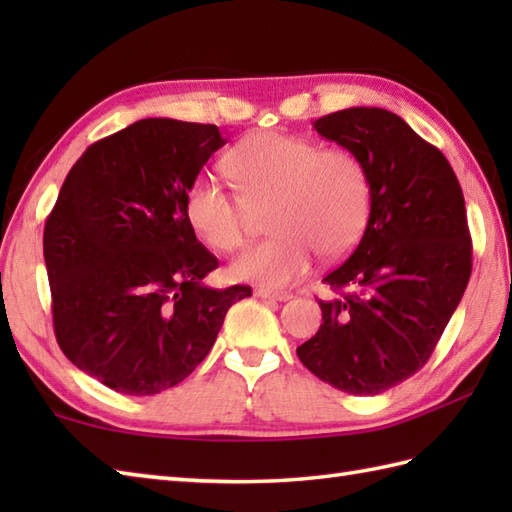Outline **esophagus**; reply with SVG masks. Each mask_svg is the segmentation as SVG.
Masks as SVG:
<instances>
[{
	"mask_svg": "<svg viewBox=\"0 0 512 512\" xmlns=\"http://www.w3.org/2000/svg\"><path fill=\"white\" fill-rule=\"evenodd\" d=\"M259 299H273V301H288L292 299L290 292H277V290H268V288H255L253 292Z\"/></svg>",
	"mask_w": 512,
	"mask_h": 512,
	"instance_id": "1",
	"label": "esophagus"
}]
</instances>
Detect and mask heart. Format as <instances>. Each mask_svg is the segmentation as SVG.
Segmentation results:
<instances>
[{
	"mask_svg": "<svg viewBox=\"0 0 512 512\" xmlns=\"http://www.w3.org/2000/svg\"><path fill=\"white\" fill-rule=\"evenodd\" d=\"M242 195L211 176L195 178L184 200L193 231L222 253L248 242L253 211L270 204L273 239L246 250L228 268L235 281L279 290L308 273L314 257L339 259L363 235L372 182L350 149H321L310 138L259 132L226 158Z\"/></svg>",
	"mask_w": 512,
	"mask_h": 512,
	"instance_id": "b5f03b06",
	"label": "heart"
}]
</instances>
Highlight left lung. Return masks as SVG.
<instances>
[{
	"label": "left lung",
	"mask_w": 512,
	"mask_h": 512,
	"mask_svg": "<svg viewBox=\"0 0 512 512\" xmlns=\"http://www.w3.org/2000/svg\"><path fill=\"white\" fill-rule=\"evenodd\" d=\"M314 129L365 162L372 204L361 242L325 284L323 323L297 356L323 383L376 396L429 361L471 277L458 178L438 147L394 112L350 107Z\"/></svg>",
	"instance_id": "8db88e82"
}]
</instances>
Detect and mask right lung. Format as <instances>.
Segmentation results:
<instances>
[{"mask_svg": "<svg viewBox=\"0 0 512 512\" xmlns=\"http://www.w3.org/2000/svg\"><path fill=\"white\" fill-rule=\"evenodd\" d=\"M226 140L215 125L143 118L74 162L43 228L54 336L88 376L125 396L182 383L211 352L248 286L217 268L184 200Z\"/></svg>", "mask_w": 512, "mask_h": 512, "instance_id": "1", "label": "right lung"}]
</instances>
